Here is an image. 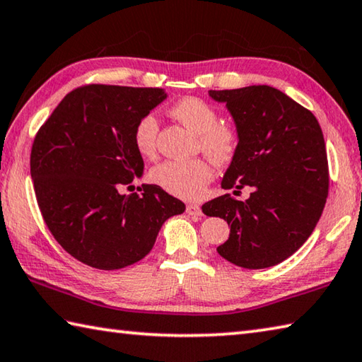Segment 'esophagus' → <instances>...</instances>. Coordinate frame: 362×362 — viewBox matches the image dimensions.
<instances>
[{"label": "esophagus", "instance_id": "obj_1", "mask_svg": "<svg viewBox=\"0 0 362 362\" xmlns=\"http://www.w3.org/2000/svg\"><path fill=\"white\" fill-rule=\"evenodd\" d=\"M187 214L189 216H199V215H202V210H201V207L198 206V204H188V206H187Z\"/></svg>", "mask_w": 362, "mask_h": 362}]
</instances>
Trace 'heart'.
<instances>
[{
  "instance_id": "heart-1",
  "label": "heart",
  "mask_w": 362,
  "mask_h": 362,
  "mask_svg": "<svg viewBox=\"0 0 362 362\" xmlns=\"http://www.w3.org/2000/svg\"><path fill=\"white\" fill-rule=\"evenodd\" d=\"M169 112L189 131L199 134L201 148L215 164L225 166L235 158L240 147V129L233 122L220 120V112L214 104L198 96H185L175 101ZM133 139L144 156L155 153L158 120L153 114H146L137 120ZM150 175L156 185L177 198L198 199L212 180L214 169L204 158L168 160L155 166Z\"/></svg>"
}]
</instances>
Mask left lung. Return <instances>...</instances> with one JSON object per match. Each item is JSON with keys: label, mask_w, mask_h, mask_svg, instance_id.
<instances>
[{"label": "left lung", "mask_w": 362, "mask_h": 362, "mask_svg": "<svg viewBox=\"0 0 362 362\" xmlns=\"http://www.w3.org/2000/svg\"><path fill=\"white\" fill-rule=\"evenodd\" d=\"M209 95L226 103L242 136L221 188L235 196L252 189L244 201L228 193L202 206L231 226L216 252L245 269L279 264L304 245L323 214L329 189L323 131L310 110L269 85Z\"/></svg>", "instance_id": "8db88e82"}]
</instances>
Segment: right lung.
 I'll use <instances>...</instances> for the list:
<instances>
[{
    "mask_svg": "<svg viewBox=\"0 0 362 362\" xmlns=\"http://www.w3.org/2000/svg\"><path fill=\"white\" fill-rule=\"evenodd\" d=\"M166 98L161 88L91 83L72 90L39 128L30 168L39 210L55 240L83 264L114 271L152 250L185 204L158 185L120 194L144 170L137 120Z\"/></svg>",
    "mask_w": 362,
    "mask_h": 362,
    "instance_id": "add662e5",
    "label": "right lung"
}]
</instances>
